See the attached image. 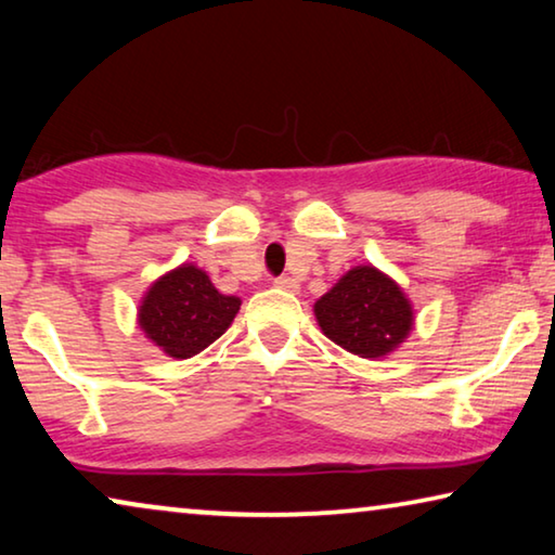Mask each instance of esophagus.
<instances>
[{"label": "esophagus", "mask_w": 555, "mask_h": 555, "mask_svg": "<svg viewBox=\"0 0 555 555\" xmlns=\"http://www.w3.org/2000/svg\"><path fill=\"white\" fill-rule=\"evenodd\" d=\"M275 285L278 287H283V289H297V283L293 278H287V275H280V278H275Z\"/></svg>", "instance_id": "obj_1"}]
</instances>
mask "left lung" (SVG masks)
Returning <instances> with one entry per match:
<instances>
[{
	"label": "left lung",
	"mask_w": 555,
	"mask_h": 555,
	"mask_svg": "<svg viewBox=\"0 0 555 555\" xmlns=\"http://www.w3.org/2000/svg\"><path fill=\"white\" fill-rule=\"evenodd\" d=\"M314 318L332 343L360 357H385L414 325L402 289L372 266L349 270L314 302Z\"/></svg>",
	"instance_id": "8db88e82"
}]
</instances>
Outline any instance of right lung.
<instances>
[{
  "mask_svg": "<svg viewBox=\"0 0 555 555\" xmlns=\"http://www.w3.org/2000/svg\"><path fill=\"white\" fill-rule=\"evenodd\" d=\"M241 310V300L220 295L195 266L170 270L143 297L139 325L168 357L189 360L223 335Z\"/></svg>",
  "mask_w": 555,
  "mask_h": 555,
  "instance_id": "obj_1",
  "label": "right lung"
}]
</instances>
